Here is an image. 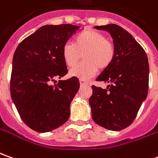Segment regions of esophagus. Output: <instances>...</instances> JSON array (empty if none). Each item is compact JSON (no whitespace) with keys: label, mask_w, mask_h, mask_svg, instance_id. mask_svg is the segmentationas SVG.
<instances>
[{"label":"esophagus","mask_w":158,"mask_h":158,"mask_svg":"<svg viewBox=\"0 0 158 158\" xmlns=\"http://www.w3.org/2000/svg\"><path fill=\"white\" fill-rule=\"evenodd\" d=\"M79 83H80L81 85H88V81L84 80V79H80V80H79Z\"/></svg>","instance_id":"obj_1"}]
</instances>
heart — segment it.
<instances>
[{
  "label": "heart",
  "instance_id": "obj_1",
  "mask_svg": "<svg viewBox=\"0 0 158 158\" xmlns=\"http://www.w3.org/2000/svg\"><path fill=\"white\" fill-rule=\"evenodd\" d=\"M115 48L114 43L101 32L86 30L74 36L73 44L63 46V59L69 67H73L83 56L85 61L73 68L71 76L87 79L94 76L98 69L107 68L114 60Z\"/></svg>",
  "mask_w": 158,
  "mask_h": 158
}]
</instances>
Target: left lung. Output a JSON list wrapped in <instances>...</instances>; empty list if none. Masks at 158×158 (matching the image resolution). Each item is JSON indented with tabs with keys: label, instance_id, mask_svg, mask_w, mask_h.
Here are the masks:
<instances>
[{
	"label": "left lung",
	"instance_id": "obj_1",
	"mask_svg": "<svg viewBox=\"0 0 158 158\" xmlns=\"http://www.w3.org/2000/svg\"><path fill=\"white\" fill-rule=\"evenodd\" d=\"M110 33L115 48L111 64L96 79L106 89L92 85L89 104L94 123L109 130H122L133 123L149 89V61L143 48L116 24L95 26Z\"/></svg>",
	"mask_w": 158,
	"mask_h": 158
}]
</instances>
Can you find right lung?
I'll list each match as a JSON object with an SVG mask.
<instances>
[{
    "label": "right lung",
    "instance_id": "right-lung-1",
    "mask_svg": "<svg viewBox=\"0 0 158 158\" xmlns=\"http://www.w3.org/2000/svg\"><path fill=\"white\" fill-rule=\"evenodd\" d=\"M79 26L44 25L21 42L15 52L10 79L12 101L23 123L36 132H50L67 122L70 105L79 89L68 73L63 46Z\"/></svg>",
    "mask_w": 158,
    "mask_h": 158
}]
</instances>
